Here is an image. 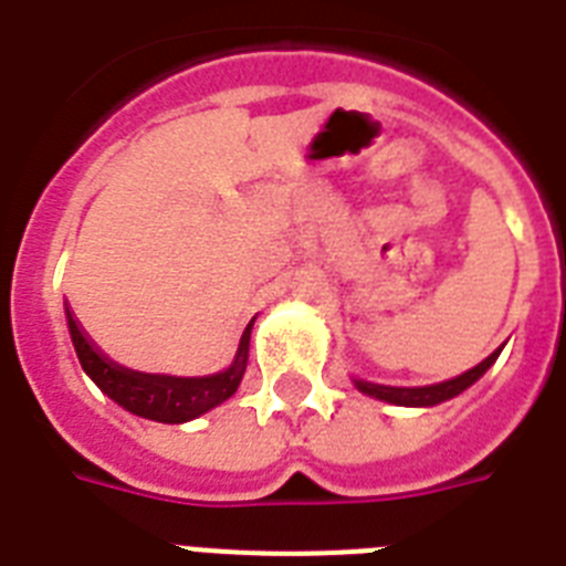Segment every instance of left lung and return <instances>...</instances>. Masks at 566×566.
Here are the masks:
<instances>
[{
    "mask_svg": "<svg viewBox=\"0 0 566 566\" xmlns=\"http://www.w3.org/2000/svg\"><path fill=\"white\" fill-rule=\"evenodd\" d=\"M501 356V349H494L492 356L483 358L478 367H471V370L460 373V376L448 378V381H440V385H428V387H390V385H373V381H361L358 378L356 387L361 394L376 396L381 401H390V405H401V408H433V405H440V401L454 399L460 396L462 390H469L480 376H483L494 361Z\"/></svg>",
    "mask_w": 566,
    "mask_h": 566,
    "instance_id": "8db88e82",
    "label": "left lung"
}]
</instances>
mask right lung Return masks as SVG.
Listing matches in <instances>:
<instances>
[{"label": "right lung", "mask_w": 566, "mask_h": 566, "mask_svg": "<svg viewBox=\"0 0 566 566\" xmlns=\"http://www.w3.org/2000/svg\"><path fill=\"white\" fill-rule=\"evenodd\" d=\"M251 326L240 338V349L231 367L213 376H165V373H142L129 370L124 364L112 361L95 347V340L83 333L81 321H74L69 312V333H72L74 353L81 358V367L86 376L95 381L112 401H118L135 417L153 419V422L181 424L190 419L202 417L210 408H217L226 399H231L245 376V364H249V340Z\"/></svg>", "instance_id": "add662e5"}]
</instances>
